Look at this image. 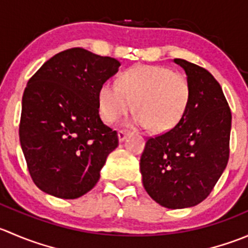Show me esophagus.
I'll list each match as a JSON object with an SVG mask.
<instances>
[{
	"label": "esophagus",
	"instance_id": "esophagus-1",
	"mask_svg": "<svg viewBox=\"0 0 248 248\" xmlns=\"http://www.w3.org/2000/svg\"><path fill=\"white\" fill-rule=\"evenodd\" d=\"M129 132L128 131H119L117 132V137H119V141L122 142L124 139H126V137L128 136Z\"/></svg>",
	"mask_w": 248,
	"mask_h": 248
}]
</instances>
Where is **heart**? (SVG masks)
Instances as JSON below:
<instances>
[{"mask_svg":"<svg viewBox=\"0 0 248 248\" xmlns=\"http://www.w3.org/2000/svg\"><path fill=\"white\" fill-rule=\"evenodd\" d=\"M191 85L185 74L164 66H138L106 81L98 91V108L107 124H114L133 109L132 126L154 132L170 131L184 119L191 102Z\"/></svg>","mask_w":248,"mask_h":248,"instance_id":"1","label":"heart"}]
</instances>
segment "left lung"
Segmentation results:
<instances>
[{
    "label": "left lung",
    "instance_id": "1",
    "mask_svg": "<svg viewBox=\"0 0 248 248\" xmlns=\"http://www.w3.org/2000/svg\"><path fill=\"white\" fill-rule=\"evenodd\" d=\"M191 85L184 119L166 133L147 139L140 157L142 185L168 209H185L206 198L229 158L232 112L221 85L211 73L174 59Z\"/></svg>",
    "mask_w": 248,
    "mask_h": 248
}]
</instances>
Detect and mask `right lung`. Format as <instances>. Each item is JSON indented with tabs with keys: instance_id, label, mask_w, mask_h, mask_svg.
Masks as SVG:
<instances>
[{
	"instance_id": "add662e5",
	"label": "right lung",
	"mask_w": 248,
	"mask_h": 248,
	"mask_svg": "<svg viewBox=\"0 0 248 248\" xmlns=\"http://www.w3.org/2000/svg\"><path fill=\"white\" fill-rule=\"evenodd\" d=\"M117 60L81 47L59 52L29 80L19 137L30 175L41 191L77 199L101 177L119 145L99 116V87L117 73Z\"/></svg>"
}]
</instances>
